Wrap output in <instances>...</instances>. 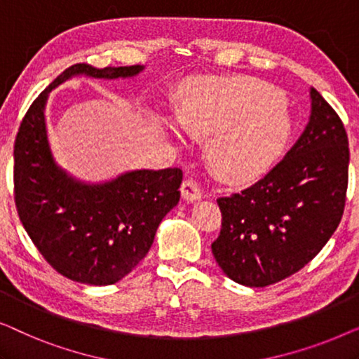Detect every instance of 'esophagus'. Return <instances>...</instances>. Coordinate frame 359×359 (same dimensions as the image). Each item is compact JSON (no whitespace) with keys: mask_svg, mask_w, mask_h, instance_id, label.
I'll return each instance as SVG.
<instances>
[{"mask_svg":"<svg viewBox=\"0 0 359 359\" xmlns=\"http://www.w3.org/2000/svg\"><path fill=\"white\" fill-rule=\"evenodd\" d=\"M181 196H183L184 201L188 203H194V201H199L203 198V191H201L199 184L193 180H186L181 184Z\"/></svg>","mask_w":359,"mask_h":359,"instance_id":"1","label":"esophagus"}]
</instances>
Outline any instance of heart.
I'll use <instances>...</instances> for the list:
<instances>
[{"label": "heart", "mask_w": 359, "mask_h": 359, "mask_svg": "<svg viewBox=\"0 0 359 359\" xmlns=\"http://www.w3.org/2000/svg\"><path fill=\"white\" fill-rule=\"evenodd\" d=\"M284 104L281 91L257 78H194L181 90L176 119L189 135L210 139L205 158L220 180L252 184L291 145L294 126Z\"/></svg>", "instance_id": "heart-1"}]
</instances>
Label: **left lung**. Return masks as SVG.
<instances>
[{"mask_svg": "<svg viewBox=\"0 0 359 359\" xmlns=\"http://www.w3.org/2000/svg\"><path fill=\"white\" fill-rule=\"evenodd\" d=\"M306 130L271 173L242 193L219 198L222 229L212 255L232 281L264 287L297 273L340 224L348 188L346 130L311 88Z\"/></svg>", "mask_w": 359, "mask_h": 359, "instance_id": "left-lung-1", "label": "left lung"}]
</instances>
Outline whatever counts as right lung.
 Here are the masks:
<instances>
[{"label":"right lung","instance_id":"obj_1","mask_svg":"<svg viewBox=\"0 0 359 359\" xmlns=\"http://www.w3.org/2000/svg\"><path fill=\"white\" fill-rule=\"evenodd\" d=\"M142 70V65H72L36 97L14 142L19 219L47 263L72 281L109 286L127 276L178 204L183 171L135 170L97 184L73 178L55 163L48 145L43 112L48 93L75 75L114 80Z\"/></svg>","mask_w":359,"mask_h":359}]
</instances>
